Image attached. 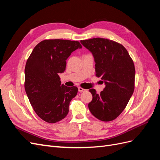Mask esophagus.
Here are the masks:
<instances>
[{
	"label": "esophagus",
	"instance_id": "34e87169",
	"mask_svg": "<svg viewBox=\"0 0 160 160\" xmlns=\"http://www.w3.org/2000/svg\"><path fill=\"white\" fill-rule=\"evenodd\" d=\"M78 90H79V92H81H81H84V91H86V89H83V88H80V87L78 88Z\"/></svg>",
	"mask_w": 160,
	"mask_h": 160
}]
</instances>
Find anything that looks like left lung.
Wrapping results in <instances>:
<instances>
[{
  "instance_id": "8db88e82",
  "label": "left lung",
  "mask_w": 160,
  "mask_h": 160,
  "mask_svg": "<svg viewBox=\"0 0 160 160\" xmlns=\"http://www.w3.org/2000/svg\"><path fill=\"white\" fill-rule=\"evenodd\" d=\"M93 55L96 76L105 84L99 94L91 89L93 99L88 104L93 116L110 122L122 113L132 96L135 84V66L126 49L119 43L103 38L81 41Z\"/></svg>"
}]
</instances>
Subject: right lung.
Listing matches in <instances>:
<instances>
[{"instance_id": "right-lung-1", "label": "right lung", "mask_w": 160, "mask_h": 160, "mask_svg": "<svg viewBox=\"0 0 160 160\" xmlns=\"http://www.w3.org/2000/svg\"><path fill=\"white\" fill-rule=\"evenodd\" d=\"M82 46L78 41L44 40L34 48L25 69V89L37 115L54 123L69 113L71 99L77 95L76 87L61 85L59 73L66 68V60Z\"/></svg>"}]
</instances>
